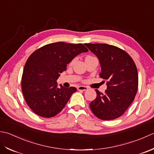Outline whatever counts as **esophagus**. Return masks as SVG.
Wrapping results in <instances>:
<instances>
[{"mask_svg":"<svg viewBox=\"0 0 154 154\" xmlns=\"http://www.w3.org/2000/svg\"><path fill=\"white\" fill-rule=\"evenodd\" d=\"M77 89L78 90H81V91H86L88 89V87L86 86H78L77 87Z\"/></svg>","mask_w":154,"mask_h":154,"instance_id":"esophagus-1","label":"esophagus"}]
</instances>
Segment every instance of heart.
<instances>
[{
    "label": "heart",
    "instance_id": "obj_1",
    "mask_svg": "<svg viewBox=\"0 0 154 154\" xmlns=\"http://www.w3.org/2000/svg\"><path fill=\"white\" fill-rule=\"evenodd\" d=\"M88 56H86V57H88ZM75 60H76V58H74V59H72V60L70 61V65H72V64L74 62H75Z\"/></svg>",
    "mask_w": 154,
    "mask_h": 154
}]
</instances>
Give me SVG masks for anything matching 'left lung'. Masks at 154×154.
<instances>
[{
  "instance_id": "left-lung-1",
  "label": "left lung",
  "mask_w": 154,
  "mask_h": 154,
  "mask_svg": "<svg viewBox=\"0 0 154 154\" xmlns=\"http://www.w3.org/2000/svg\"><path fill=\"white\" fill-rule=\"evenodd\" d=\"M98 58L107 90H96V98L90 108L97 118L112 120L120 117L134 100L138 88V74L133 59L117 46L107 44H84Z\"/></svg>"
}]
</instances>
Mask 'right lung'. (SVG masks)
<instances>
[{"instance_id": "obj_1", "label": "right lung", "mask_w": 154, "mask_h": 154, "mask_svg": "<svg viewBox=\"0 0 154 154\" xmlns=\"http://www.w3.org/2000/svg\"><path fill=\"white\" fill-rule=\"evenodd\" d=\"M88 51L82 44L58 42L31 54L24 65L21 88L27 105L36 114L52 118L62 110L76 88L61 85L58 88L56 80L75 56Z\"/></svg>"}]
</instances>
